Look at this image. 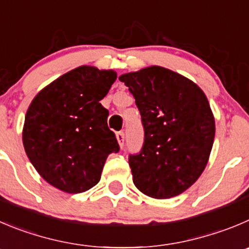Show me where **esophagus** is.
<instances>
[{"mask_svg": "<svg viewBox=\"0 0 249 249\" xmlns=\"http://www.w3.org/2000/svg\"><path fill=\"white\" fill-rule=\"evenodd\" d=\"M116 138H117L118 144H120V148L122 149L123 144H124V134H123V132H118V133H116Z\"/></svg>", "mask_w": 249, "mask_h": 249, "instance_id": "1", "label": "esophagus"}]
</instances>
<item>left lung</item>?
Returning a JSON list of instances; mask_svg holds the SVG:
<instances>
[{"instance_id":"1","label":"left lung","mask_w":249,"mask_h":249,"mask_svg":"<svg viewBox=\"0 0 249 249\" xmlns=\"http://www.w3.org/2000/svg\"><path fill=\"white\" fill-rule=\"evenodd\" d=\"M118 79L136 99L144 127L141 153L129 155L133 183L156 199L176 197L204 171L215 137V120L204 91L160 66Z\"/></svg>"}]
</instances>
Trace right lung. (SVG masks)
I'll list each match as a JSON object with an SVG mask.
<instances>
[{"label": "right lung", "mask_w": 249, "mask_h": 249, "mask_svg": "<svg viewBox=\"0 0 249 249\" xmlns=\"http://www.w3.org/2000/svg\"><path fill=\"white\" fill-rule=\"evenodd\" d=\"M117 73L79 66L41 89L25 113L23 145L52 187L75 194L93 188L106 159L120 150L100 104Z\"/></svg>", "instance_id": "obj_1"}]
</instances>
